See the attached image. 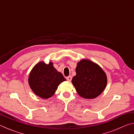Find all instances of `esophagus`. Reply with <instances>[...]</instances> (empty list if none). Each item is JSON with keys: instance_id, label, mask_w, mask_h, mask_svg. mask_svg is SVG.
<instances>
[{"instance_id": "34e87169", "label": "esophagus", "mask_w": 134, "mask_h": 134, "mask_svg": "<svg viewBox=\"0 0 134 134\" xmlns=\"http://www.w3.org/2000/svg\"><path fill=\"white\" fill-rule=\"evenodd\" d=\"M66 79L69 81H71V80H72V77L71 76H68V77H66Z\"/></svg>"}]
</instances>
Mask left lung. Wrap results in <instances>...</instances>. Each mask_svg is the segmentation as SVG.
Masks as SVG:
<instances>
[{
  "mask_svg": "<svg viewBox=\"0 0 134 134\" xmlns=\"http://www.w3.org/2000/svg\"><path fill=\"white\" fill-rule=\"evenodd\" d=\"M72 83L80 96L93 99L100 94L107 84L106 74L98 65L88 60L78 63Z\"/></svg>",
  "mask_w": 134,
  "mask_h": 134,
  "instance_id": "obj_1",
  "label": "left lung"
}]
</instances>
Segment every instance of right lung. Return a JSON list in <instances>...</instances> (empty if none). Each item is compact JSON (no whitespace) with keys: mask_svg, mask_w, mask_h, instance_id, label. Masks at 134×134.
Masks as SVG:
<instances>
[{"mask_svg":"<svg viewBox=\"0 0 134 134\" xmlns=\"http://www.w3.org/2000/svg\"><path fill=\"white\" fill-rule=\"evenodd\" d=\"M65 80L63 74L54 67L53 63L47 64L40 62L32 70L28 82L31 89L37 96L48 99L54 94L58 86Z\"/></svg>","mask_w":134,"mask_h":134,"instance_id":"obj_1","label":"right lung"}]
</instances>
